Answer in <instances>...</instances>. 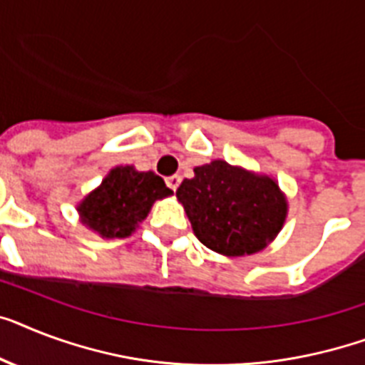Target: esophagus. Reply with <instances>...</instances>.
Listing matches in <instances>:
<instances>
[{
  "label": "esophagus",
  "mask_w": 365,
  "mask_h": 365,
  "mask_svg": "<svg viewBox=\"0 0 365 365\" xmlns=\"http://www.w3.org/2000/svg\"><path fill=\"white\" fill-rule=\"evenodd\" d=\"M180 183H182V178L178 176V174H174V176H168L167 178V185L170 189H173V191H176V189L180 187Z\"/></svg>",
  "instance_id": "esophagus-1"
}]
</instances>
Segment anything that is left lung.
Wrapping results in <instances>:
<instances>
[{
  "label": "left lung",
  "mask_w": 365,
  "mask_h": 365,
  "mask_svg": "<svg viewBox=\"0 0 365 365\" xmlns=\"http://www.w3.org/2000/svg\"><path fill=\"white\" fill-rule=\"evenodd\" d=\"M176 197L195 236L227 257L264 250L287 215V200L272 178L225 161L195 168V178L183 180Z\"/></svg>",
  "instance_id": "8db88e82"
}]
</instances>
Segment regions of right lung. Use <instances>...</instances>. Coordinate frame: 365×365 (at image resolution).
Returning a JSON list of instances; mask_svg holds the SVG:
<instances>
[{"mask_svg":"<svg viewBox=\"0 0 365 365\" xmlns=\"http://www.w3.org/2000/svg\"><path fill=\"white\" fill-rule=\"evenodd\" d=\"M168 195L173 191L161 176L118 167L103 180L99 189L84 198L78 212L82 223L103 238H125L146 217L157 198Z\"/></svg>","mask_w":365,"mask_h":365,"instance_id":"right-lung-1","label":"right lung"}]
</instances>
